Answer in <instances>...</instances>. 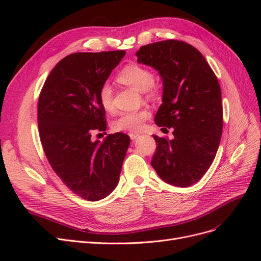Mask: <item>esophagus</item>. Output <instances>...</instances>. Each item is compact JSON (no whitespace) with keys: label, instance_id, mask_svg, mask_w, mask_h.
<instances>
[{"label":"esophagus","instance_id":"obj_1","mask_svg":"<svg viewBox=\"0 0 261 261\" xmlns=\"http://www.w3.org/2000/svg\"><path fill=\"white\" fill-rule=\"evenodd\" d=\"M128 135H129V137H130V139H136L138 136H139V134H137V133H129L128 134Z\"/></svg>","mask_w":261,"mask_h":261}]
</instances>
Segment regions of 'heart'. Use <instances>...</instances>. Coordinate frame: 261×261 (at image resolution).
Returning <instances> with one entry per match:
<instances>
[{"label":"heart","instance_id":"obj_1","mask_svg":"<svg viewBox=\"0 0 261 261\" xmlns=\"http://www.w3.org/2000/svg\"><path fill=\"white\" fill-rule=\"evenodd\" d=\"M118 80L138 91H147L153 85V74L143 66L134 64L125 67L118 75ZM99 100L101 106L107 111H111L113 109V90L109 83H105L101 86ZM149 116L150 113L147 110L124 112L113 122V128L117 132L139 130Z\"/></svg>","mask_w":261,"mask_h":261}]
</instances>
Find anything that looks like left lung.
I'll return each mask as SVG.
<instances>
[{"mask_svg":"<svg viewBox=\"0 0 261 261\" xmlns=\"http://www.w3.org/2000/svg\"><path fill=\"white\" fill-rule=\"evenodd\" d=\"M136 57L161 77L162 105L154 122L172 127L174 136L168 140L153 135L152 168L165 183L191 186L208 171L220 145L223 111L219 82L203 55L183 41L150 43Z\"/></svg>","mask_w":261,"mask_h":261,"instance_id":"left-lung-1","label":"left lung"}]
</instances>
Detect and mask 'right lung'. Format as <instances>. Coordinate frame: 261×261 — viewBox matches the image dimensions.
<instances>
[{
    "instance_id": "obj_1",
    "label": "right lung",
    "mask_w": 261,
    "mask_h": 261,
    "mask_svg": "<svg viewBox=\"0 0 261 261\" xmlns=\"http://www.w3.org/2000/svg\"><path fill=\"white\" fill-rule=\"evenodd\" d=\"M125 51L74 53L46 78L38 102V125L44 153L70 191L89 201L111 194L118 184L130 139L123 133L92 140L106 130L99 91Z\"/></svg>"
}]
</instances>
